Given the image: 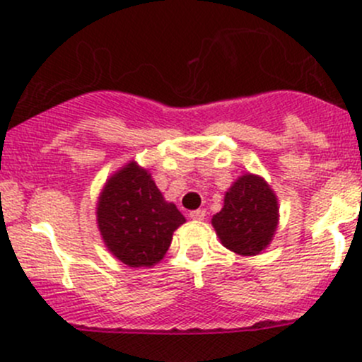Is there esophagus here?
Returning a JSON list of instances; mask_svg holds the SVG:
<instances>
[{
	"label": "esophagus",
	"instance_id": "34e87169",
	"mask_svg": "<svg viewBox=\"0 0 362 362\" xmlns=\"http://www.w3.org/2000/svg\"><path fill=\"white\" fill-rule=\"evenodd\" d=\"M204 216H206L204 209H194V211H190V218H192V220H196V221L204 220Z\"/></svg>",
	"mask_w": 362,
	"mask_h": 362
}]
</instances>
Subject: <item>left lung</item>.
Here are the masks:
<instances>
[{"label": "left lung", "instance_id": "left-lung-1", "mask_svg": "<svg viewBox=\"0 0 362 362\" xmlns=\"http://www.w3.org/2000/svg\"><path fill=\"white\" fill-rule=\"evenodd\" d=\"M211 223L221 244L240 256L259 254L272 240L278 223V202L261 177L244 175L228 192Z\"/></svg>", "mask_w": 362, "mask_h": 362}]
</instances>
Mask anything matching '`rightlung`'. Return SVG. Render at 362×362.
Segmentation results:
<instances>
[{
	"label": "right lung",
	"mask_w": 362,
	"mask_h": 362,
	"mask_svg": "<svg viewBox=\"0 0 362 362\" xmlns=\"http://www.w3.org/2000/svg\"><path fill=\"white\" fill-rule=\"evenodd\" d=\"M184 214L161 192L146 170L136 163L106 182L98 204L103 240L122 263L139 268L163 259Z\"/></svg>",
	"instance_id": "obj_1"
}]
</instances>
